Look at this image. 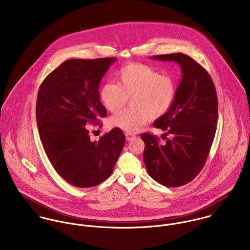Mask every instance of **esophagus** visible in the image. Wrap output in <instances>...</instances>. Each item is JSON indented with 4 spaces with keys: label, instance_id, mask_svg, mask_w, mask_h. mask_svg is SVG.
Returning <instances> with one entry per match:
<instances>
[{
    "label": "esophagus",
    "instance_id": "1",
    "mask_svg": "<svg viewBox=\"0 0 250 250\" xmlns=\"http://www.w3.org/2000/svg\"><path fill=\"white\" fill-rule=\"evenodd\" d=\"M125 137H126L127 142H130V141H132V140L135 138V135H133V134H131V133H126V134H125Z\"/></svg>",
    "mask_w": 250,
    "mask_h": 250
}]
</instances>
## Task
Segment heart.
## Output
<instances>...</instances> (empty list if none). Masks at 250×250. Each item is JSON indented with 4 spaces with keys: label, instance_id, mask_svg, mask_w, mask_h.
I'll return each instance as SVG.
<instances>
[{
    "label": "heart",
    "instance_id": "b5f03b06",
    "mask_svg": "<svg viewBox=\"0 0 250 250\" xmlns=\"http://www.w3.org/2000/svg\"><path fill=\"white\" fill-rule=\"evenodd\" d=\"M117 84L106 83L100 90V99L107 110L115 112L130 98L133 107L112 115L109 123L127 132H136L148 119H157L167 112L175 97L176 85L171 77L161 75L153 67L133 63L116 74Z\"/></svg>",
    "mask_w": 250,
    "mask_h": 250
}]
</instances>
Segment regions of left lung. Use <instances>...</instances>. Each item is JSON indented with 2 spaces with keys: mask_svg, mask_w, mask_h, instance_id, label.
<instances>
[{
  "mask_svg": "<svg viewBox=\"0 0 250 250\" xmlns=\"http://www.w3.org/2000/svg\"><path fill=\"white\" fill-rule=\"evenodd\" d=\"M152 59L177 62L182 79L171 107L153 123L172 139L162 144L156 136L143 134V162L155 181L180 187L195 178L206 163L216 130V91L208 72L190 57L175 53Z\"/></svg>",
  "mask_w": 250,
  "mask_h": 250,
  "instance_id": "1",
  "label": "left lung"
}]
</instances>
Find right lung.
<instances>
[{
	"label": "right lung",
	"mask_w": 250,
	"mask_h": 250,
	"mask_svg": "<svg viewBox=\"0 0 250 250\" xmlns=\"http://www.w3.org/2000/svg\"><path fill=\"white\" fill-rule=\"evenodd\" d=\"M115 61H65L38 90L36 122L41 143L56 171L74 187L91 188L108 178L125 143L119 128L91 142L86 126L107 114L99 84Z\"/></svg>",
	"instance_id": "1"
}]
</instances>
